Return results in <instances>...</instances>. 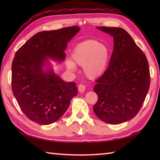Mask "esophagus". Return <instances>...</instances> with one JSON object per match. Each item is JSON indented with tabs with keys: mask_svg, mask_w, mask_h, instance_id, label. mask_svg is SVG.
Wrapping results in <instances>:
<instances>
[{
	"mask_svg": "<svg viewBox=\"0 0 160 160\" xmlns=\"http://www.w3.org/2000/svg\"><path fill=\"white\" fill-rule=\"evenodd\" d=\"M78 91H80V92H84V91H85V89H86V87H85V85H84V84H80L79 86H78Z\"/></svg>",
	"mask_w": 160,
	"mask_h": 160,
	"instance_id": "1",
	"label": "esophagus"
}]
</instances>
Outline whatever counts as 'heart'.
I'll list each match as a JSON object with an SVG mask.
<instances>
[{
	"label": "heart",
	"mask_w": 160,
	"mask_h": 160,
	"mask_svg": "<svg viewBox=\"0 0 160 160\" xmlns=\"http://www.w3.org/2000/svg\"><path fill=\"white\" fill-rule=\"evenodd\" d=\"M71 57L75 63L83 67L84 74L93 79L104 72L109 60L110 51L98 40H87L75 47ZM66 65L71 71L76 69L71 60H67Z\"/></svg>",
	"instance_id": "1"
}]
</instances>
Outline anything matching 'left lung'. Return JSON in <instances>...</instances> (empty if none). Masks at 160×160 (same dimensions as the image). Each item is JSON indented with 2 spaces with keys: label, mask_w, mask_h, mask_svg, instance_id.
<instances>
[{
  "label": "left lung",
  "mask_w": 160,
  "mask_h": 160,
  "mask_svg": "<svg viewBox=\"0 0 160 160\" xmlns=\"http://www.w3.org/2000/svg\"><path fill=\"white\" fill-rule=\"evenodd\" d=\"M97 28L113 36L114 45L107 69L96 80L98 100L93 111L106 123L121 124L133 118L143 105L151 82L148 60L124 29Z\"/></svg>",
  "instance_id": "obj_1"
}]
</instances>
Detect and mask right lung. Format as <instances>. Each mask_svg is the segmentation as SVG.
<instances>
[{
	"mask_svg": "<svg viewBox=\"0 0 160 160\" xmlns=\"http://www.w3.org/2000/svg\"><path fill=\"white\" fill-rule=\"evenodd\" d=\"M80 31L78 26L37 33L17 51L12 64V89L20 109L29 120L42 125L56 122L78 93L52 69L47 58L62 62L67 43ZM49 67V64H47Z\"/></svg>",
	"mask_w": 160,
	"mask_h": 160,
	"instance_id": "add662e5",
	"label": "right lung"
}]
</instances>
